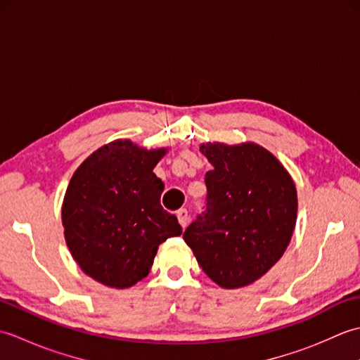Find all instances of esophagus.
<instances>
[{
  "label": "esophagus",
  "mask_w": 360,
  "mask_h": 360,
  "mask_svg": "<svg viewBox=\"0 0 360 360\" xmlns=\"http://www.w3.org/2000/svg\"><path fill=\"white\" fill-rule=\"evenodd\" d=\"M176 217H178V221H179V224L182 226V229H186L188 226L190 217H188L187 209H179L178 212H176Z\"/></svg>",
  "instance_id": "obj_1"
}]
</instances>
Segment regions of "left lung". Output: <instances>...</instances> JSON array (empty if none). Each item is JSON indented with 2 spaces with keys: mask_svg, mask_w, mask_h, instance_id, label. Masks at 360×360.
I'll return each instance as SVG.
<instances>
[{
  "mask_svg": "<svg viewBox=\"0 0 360 360\" xmlns=\"http://www.w3.org/2000/svg\"><path fill=\"white\" fill-rule=\"evenodd\" d=\"M207 209L184 232L202 271L226 289L248 286L285 254L297 221V190L271 151L254 142L202 143Z\"/></svg>",
  "mask_w": 360,
  "mask_h": 360,
  "instance_id": "obj_1",
  "label": "left lung"
}]
</instances>
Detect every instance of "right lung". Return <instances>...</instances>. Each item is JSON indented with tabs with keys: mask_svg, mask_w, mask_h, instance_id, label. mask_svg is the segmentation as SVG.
<instances>
[{
	"mask_svg": "<svg viewBox=\"0 0 360 360\" xmlns=\"http://www.w3.org/2000/svg\"><path fill=\"white\" fill-rule=\"evenodd\" d=\"M165 153L119 139L72 174L62 205L65 240L80 269L105 286L136 285L148 275L159 244L182 233L178 218L160 205L164 182L153 173Z\"/></svg>",
	"mask_w": 360,
	"mask_h": 360,
	"instance_id": "1",
	"label": "right lung"
}]
</instances>
